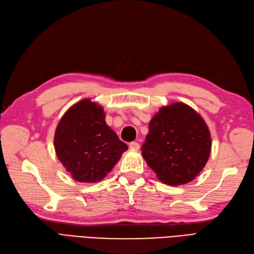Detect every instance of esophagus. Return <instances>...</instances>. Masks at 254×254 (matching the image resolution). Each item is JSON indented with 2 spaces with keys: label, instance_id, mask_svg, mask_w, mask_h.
Returning a JSON list of instances; mask_svg holds the SVG:
<instances>
[{
  "label": "esophagus",
  "instance_id": "obj_1",
  "mask_svg": "<svg viewBox=\"0 0 254 254\" xmlns=\"http://www.w3.org/2000/svg\"><path fill=\"white\" fill-rule=\"evenodd\" d=\"M129 147L131 148L132 150H137V149L140 148V144L137 143V142H131V143L129 144Z\"/></svg>",
  "mask_w": 254,
  "mask_h": 254
}]
</instances>
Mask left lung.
<instances>
[{"label": "left lung", "mask_w": 254, "mask_h": 254, "mask_svg": "<svg viewBox=\"0 0 254 254\" xmlns=\"http://www.w3.org/2000/svg\"><path fill=\"white\" fill-rule=\"evenodd\" d=\"M142 155L158 179L168 186L193 180L211 152L207 126L194 109L182 103L163 107L149 123Z\"/></svg>", "instance_id": "left-lung-1"}]
</instances>
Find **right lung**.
<instances>
[{"mask_svg": "<svg viewBox=\"0 0 254 254\" xmlns=\"http://www.w3.org/2000/svg\"><path fill=\"white\" fill-rule=\"evenodd\" d=\"M105 117L102 107L87 98L72 106L56 128V155L79 182L101 181L128 149Z\"/></svg>", "mask_w": 254, "mask_h": 254, "instance_id": "1", "label": "right lung"}]
</instances>
